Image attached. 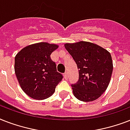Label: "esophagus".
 <instances>
[{
  "label": "esophagus",
  "instance_id": "obj_1",
  "mask_svg": "<svg viewBox=\"0 0 130 130\" xmlns=\"http://www.w3.org/2000/svg\"><path fill=\"white\" fill-rule=\"evenodd\" d=\"M63 76H64V78H65V79H67V78H68V75H67V72H65V73L63 74Z\"/></svg>",
  "mask_w": 130,
  "mask_h": 130
}]
</instances>
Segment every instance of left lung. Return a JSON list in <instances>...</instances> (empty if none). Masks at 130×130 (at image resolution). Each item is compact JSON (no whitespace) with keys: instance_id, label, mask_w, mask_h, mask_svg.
Wrapping results in <instances>:
<instances>
[{"instance_id":"left-lung-1","label":"left lung","mask_w":130,"mask_h":130,"mask_svg":"<svg viewBox=\"0 0 130 130\" xmlns=\"http://www.w3.org/2000/svg\"><path fill=\"white\" fill-rule=\"evenodd\" d=\"M79 69V79L71 84L73 95L78 100L90 102L107 90L113 72L111 54L100 46L88 42L65 44Z\"/></svg>"}]
</instances>
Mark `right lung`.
<instances>
[{
  "label": "right lung",
  "instance_id": "add662e5",
  "mask_svg": "<svg viewBox=\"0 0 130 130\" xmlns=\"http://www.w3.org/2000/svg\"><path fill=\"white\" fill-rule=\"evenodd\" d=\"M58 48L47 42L34 44L23 48L15 58V72L23 92L34 99L43 100L55 92L63 79L57 71L51 55Z\"/></svg>",
  "mask_w": 130,
  "mask_h": 130
}]
</instances>
